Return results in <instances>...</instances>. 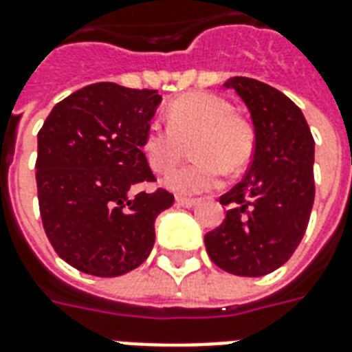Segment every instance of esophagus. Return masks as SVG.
I'll return each instance as SVG.
<instances>
[{"label": "esophagus", "mask_w": 352, "mask_h": 352, "mask_svg": "<svg viewBox=\"0 0 352 352\" xmlns=\"http://www.w3.org/2000/svg\"><path fill=\"white\" fill-rule=\"evenodd\" d=\"M175 203L179 206H184V208H192V206L197 203V199H192V197H181V195H179V197L175 199Z\"/></svg>", "instance_id": "obj_1"}]
</instances>
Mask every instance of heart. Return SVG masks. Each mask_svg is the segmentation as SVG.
I'll list each match as a JSON object with an SVG mask.
<instances>
[{"label": "heart", "instance_id": "heart-1", "mask_svg": "<svg viewBox=\"0 0 352 352\" xmlns=\"http://www.w3.org/2000/svg\"><path fill=\"white\" fill-rule=\"evenodd\" d=\"M168 125L153 120L146 127L142 153L157 173H166L180 160L184 144L192 140L198 160L170 172L164 186L181 195L208 192L223 173L245 170L254 153V133L248 120L232 112V104L218 94L192 92L173 99Z\"/></svg>", "mask_w": 352, "mask_h": 352}]
</instances>
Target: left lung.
<instances>
[{
    "label": "left lung",
    "mask_w": 352,
    "mask_h": 352,
    "mask_svg": "<svg viewBox=\"0 0 352 352\" xmlns=\"http://www.w3.org/2000/svg\"><path fill=\"white\" fill-rule=\"evenodd\" d=\"M251 112L254 153L248 173L219 197L223 223L205 234L223 272L262 277L286 264L307 232L314 205V138L301 109L277 88L249 77L225 82Z\"/></svg>",
    "instance_id": "1"
}]
</instances>
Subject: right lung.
Listing matches in <instances>:
<instances>
[{"instance_id": "1", "label": "right lung", "mask_w": 352, "mask_h": 352, "mask_svg": "<svg viewBox=\"0 0 352 352\" xmlns=\"http://www.w3.org/2000/svg\"><path fill=\"white\" fill-rule=\"evenodd\" d=\"M162 98L116 82L80 88L53 107L38 131L36 188L47 240L64 262L94 277H120L149 256L155 219L173 205L142 153Z\"/></svg>"}]
</instances>
